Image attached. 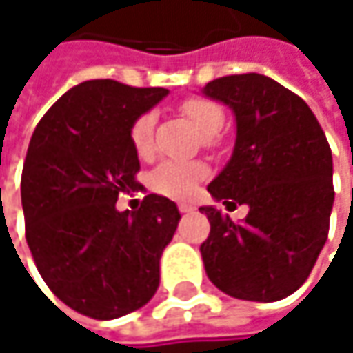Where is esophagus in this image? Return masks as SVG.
I'll use <instances>...</instances> for the list:
<instances>
[{
    "label": "esophagus",
    "instance_id": "34e87169",
    "mask_svg": "<svg viewBox=\"0 0 353 353\" xmlns=\"http://www.w3.org/2000/svg\"><path fill=\"white\" fill-rule=\"evenodd\" d=\"M177 208H179V212H181V214H190V212H194V210H196L192 204H177Z\"/></svg>",
    "mask_w": 353,
    "mask_h": 353
}]
</instances>
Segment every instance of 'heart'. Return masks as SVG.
<instances>
[{"label":"heart","instance_id":"heart-1","mask_svg":"<svg viewBox=\"0 0 353 353\" xmlns=\"http://www.w3.org/2000/svg\"><path fill=\"white\" fill-rule=\"evenodd\" d=\"M183 116H188L198 130L204 137H216L223 130L225 124V112L216 102L208 98H188L181 104ZM153 126H155V114L147 112L139 116L130 128V143L132 149L145 157L151 153L153 147ZM206 176V165L198 161H163L159 163L151 176H149V185L168 198L176 200H185L196 192V185L202 177Z\"/></svg>","mask_w":353,"mask_h":353}]
</instances>
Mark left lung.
<instances>
[{"mask_svg": "<svg viewBox=\"0 0 353 353\" xmlns=\"http://www.w3.org/2000/svg\"><path fill=\"white\" fill-rule=\"evenodd\" d=\"M202 96L233 110V155L208 183L216 202L245 204L241 223L214 206L200 210L210 235L200 245L210 282L241 301L274 303L309 278L327 241L333 159L315 114L296 94L259 75H229Z\"/></svg>", "mask_w": 353, "mask_h": 353, "instance_id": "8db88e82", "label": "left lung"}]
</instances>
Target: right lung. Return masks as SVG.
<instances>
[{
	"instance_id": "1",
	"label": "right lung",
	"mask_w": 353,
	"mask_h": 353,
	"mask_svg": "<svg viewBox=\"0 0 353 353\" xmlns=\"http://www.w3.org/2000/svg\"><path fill=\"white\" fill-rule=\"evenodd\" d=\"M168 94L83 81L50 106L30 139L22 172L26 241L46 286L81 315H128L159 288V259L181 219L176 202L149 194L139 210L120 212L116 200L139 185L130 128Z\"/></svg>"
}]
</instances>
